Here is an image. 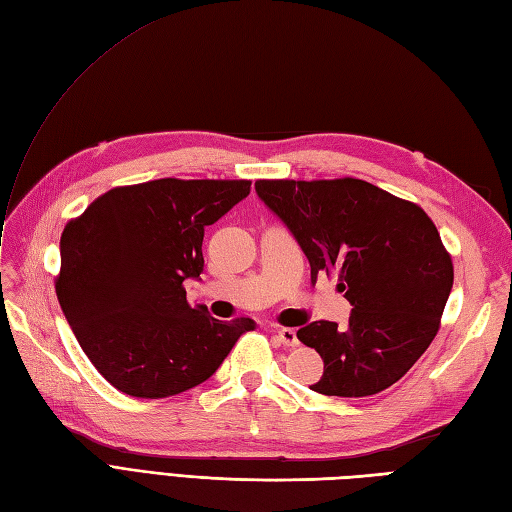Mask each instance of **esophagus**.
I'll return each instance as SVG.
<instances>
[{"label": "esophagus", "instance_id": "esophagus-1", "mask_svg": "<svg viewBox=\"0 0 512 512\" xmlns=\"http://www.w3.org/2000/svg\"><path fill=\"white\" fill-rule=\"evenodd\" d=\"M276 336L278 341L284 345V347H297L299 341H297V332L293 328H278L276 330Z\"/></svg>", "mask_w": 512, "mask_h": 512}]
</instances>
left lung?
Returning a JSON list of instances; mask_svg holds the SVG:
<instances>
[{"mask_svg":"<svg viewBox=\"0 0 512 512\" xmlns=\"http://www.w3.org/2000/svg\"><path fill=\"white\" fill-rule=\"evenodd\" d=\"M256 193L295 236L310 280L339 273L347 328L313 321L297 339L323 358L321 395L367 397L400 380L439 332L452 256L413 202L356 178L258 180Z\"/></svg>","mask_w":512,"mask_h":512,"instance_id":"8db88e82","label":"left lung"}]
</instances>
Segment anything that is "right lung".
I'll list each match as a JSON object with an SVG mask.
<instances>
[{
	"label": "right lung",
	"instance_id": "1",
	"mask_svg": "<svg viewBox=\"0 0 512 512\" xmlns=\"http://www.w3.org/2000/svg\"><path fill=\"white\" fill-rule=\"evenodd\" d=\"M249 180L162 178L99 195L60 236L56 295L93 367L132 397L158 400L208 380L247 317L219 321L186 302L204 271V228L249 195Z\"/></svg>",
	"mask_w": 512,
	"mask_h": 512
}]
</instances>
